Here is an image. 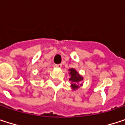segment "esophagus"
<instances>
[{
  "instance_id": "34e87169",
  "label": "esophagus",
  "mask_w": 125,
  "mask_h": 125,
  "mask_svg": "<svg viewBox=\"0 0 125 125\" xmlns=\"http://www.w3.org/2000/svg\"><path fill=\"white\" fill-rule=\"evenodd\" d=\"M62 63H59V64H56V67H57V68H61L62 67Z\"/></svg>"
}]
</instances>
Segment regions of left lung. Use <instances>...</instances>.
Returning <instances> with one entry per match:
<instances>
[{
    "mask_svg": "<svg viewBox=\"0 0 125 125\" xmlns=\"http://www.w3.org/2000/svg\"><path fill=\"white\" fill-rule=\"evenodd\" d=\"M69 81H71V87L72 88V90H77L78 89L80 85L81 86L82 85H79V83L83 80V77L76 71L75 69L74 68H71L69 69Z\"/></svg>",
    "mask_w": 125,
    "mask_h": 125,
    "instance_id": "1",
    "label": "left lung"
}]
</instances>
